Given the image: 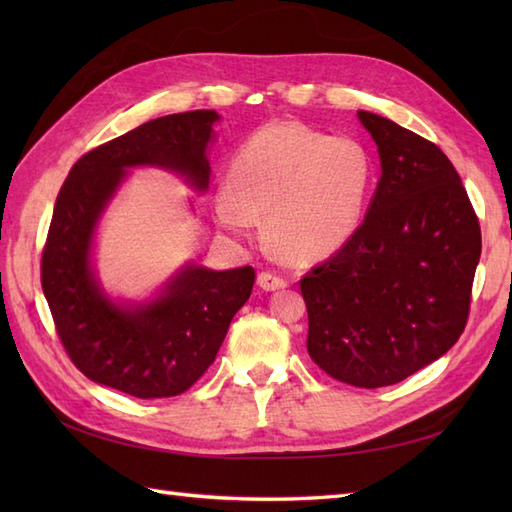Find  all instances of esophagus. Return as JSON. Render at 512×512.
Returning a JSON list of instances; mask_svg holds the SVG:
<instances>
[{
  "instance_id": "1",
  "label": "esophagus",
  "mask_w": 512,
  "mask_h": 512,
  "mask_svg": "<svg viewBox=\"0 0 512 512\" xmlns=\"http://www.w3.org/2000/svg\"><path fill=\"white\" fill-rule=\"evenodd\" d=\"M257 284L262 290H279V288H286L288 281L284 277L270 273V270H264V273L257 275Z\"/></svg>"
}]
</instances>
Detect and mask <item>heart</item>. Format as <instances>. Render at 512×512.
Returning a JSON list of instances; mask_svg holds the SVG:
<instances>
[{"mask_svg": "<svg viewBox=\"0 0 512 512\" xmlns=\"http://www.w3.org/2000/svg\"><path fill=\"white\" fill-rule=\"evenodd\" d=\"M372 178L361 140L292 121L268 123L235 151L226 184L213 195V215L237 242H250L264 217L279 253L321 259L361 226Z\"/></svg>", "mask_w": 512, "mask_h": 512, "instance_id": "1", "label": "heart"}]
</instances>
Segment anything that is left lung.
I'll use <instances>...</instances> for the list:
<instances>
[{
  "mask_svg": "<svg viewBox=\"0 0 512 512\" xmlns=\"http://www.w3.org/2000/svg\"><path fill=\"white\" fill-rule=\"evenodd\" d=\"M380 180L350 242L301 279L308 354L341 383H400L464 332L482 231L458 171L438 145L358 112Z\"/></svg>",
  "mask_w": 512,
  "mask_h": 512,
  "instance_id": "left-lung-1",
  "label": "left lung"
}]
</instances>
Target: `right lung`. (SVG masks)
Listing matches in <instances>:
<instances>
[{
    "label": "right lung",
    "instance_id": "right-lung-1",
    "mask_svg": "<svg viewBox=\"0 0 512 512\" xmlns=\"http://www.w3.org/2000/svg\"><path fill=\"white\" fill-rule=\"evenodd\" d=\"M217 121L213 110L156 118L88 151L63 182L41 255V288L65 352L94 383L145 400L182 394L215 361L250 297V266L187 264L143 303L114 301L92 266L96 226L127 169H167L195 191L209 189L206 147Z\"/></svg>",
    "mask_w": 512,
    "mask_h": 512
}]
</instances>
